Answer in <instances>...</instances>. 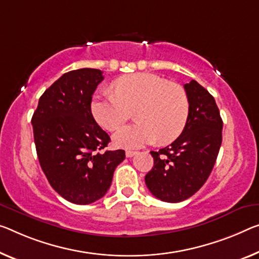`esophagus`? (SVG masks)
Listing matches in <instances>:
<instances>
[{"label":"esophagus","mask_w":259,"mask_h":259,"mask_svg":"<svg viewBox=\"0 0 259 259\" xmlns=\"http://www.w3.org/2000/svg\"><path fill=\"white\" fill-rule=\"evenodd\" d=\"M135 154H137L135 150H126V156L127 157H132V156H134Z\"/></svg>","instance_id":"obj_1"}]
</instances>
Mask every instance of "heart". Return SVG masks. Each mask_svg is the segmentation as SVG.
Listing matches in <instances>:
<instances>
[{
    "mask_svg": "<svg viewBox=\"0 0 259 259\" xmlns=\"http://www.w3.org/2000/svg\"><path fill=\"white\" fill-rule=\"evenodd\" d=\"M114 94H101L91 103V112L104 128L114 131L124 125L135 109L138 122L125 126L113 135L122 148H138L156 140L168 145L180 137L189 120L190 102L186 91L177 83L158 75L135 73L117 78Z\"/></svg>",
    "mask_w": 259,
    "mask_h": 259,
    "instance_id": "1",
    "label": "heart"
}]
</instances>
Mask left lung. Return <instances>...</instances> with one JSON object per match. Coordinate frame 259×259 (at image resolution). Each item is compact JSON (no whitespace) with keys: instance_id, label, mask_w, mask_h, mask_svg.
<instances>
[{"instance_id":"obj_1","label":"left lung","mask_w":259,"mask_h":259,"mask_svg":"<svg viewBox=\"0 0 259 259\" xmlns=\"http://www.w3.org/2000/svg\"><path fill=\"white\" fill-rule=\"evenodd\" d=\"M190 102L189 120L170 146L150 152L154 166L145 181L154 197L180 202L205 184L215 164L222 142V119L215 99L192 79L184 84Z\"/></svg>"}]
</instances>
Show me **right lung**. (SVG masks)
I'll return each mask as SVG.
<instances>
[{
	"label": "right lung",
	"mask_w": 259,
	"mask_h": 259,
	"mask_svg": "<svg viewBox=\"0 0 259 259\" xmlns=\"http://www.w3.org/2000/svg\"><path fill=\"white\" fill-rule=\"evenodd\" d=\"M104 76L82 68L63 74L39 98L32 116L38 160L62 198L88 205L105 196L125 150H105L110 137L91 113V99Z\"/></svg>",
	"instance_id": "add662e5"
}]
</instances>
